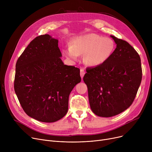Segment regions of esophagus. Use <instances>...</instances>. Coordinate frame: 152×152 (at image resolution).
Segmentation results:
<instances>
[{"label":"esophagus","instance_id":"esophagus-1","mask_svg":"<svg viewBox=\"0 0 152 152\" xmlns=\"http://www.w3.org/2000/svg\"><path fill=\"white\" fill-rule=\"evenodd\" d=\"M80 71H81L80 75H81V78L83 79V77H84V75H85V71H84V70L83 68H81Z\"/></svg>","mask_w":152,"mask_h":152}]
</instances>
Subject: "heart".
Listing matches in <instances>:
<instances>
[{"mask_svg": "<svg viewBox=\"0 0 152 152\" xmlns=\"http://www.w3.org/2000/svg\"><path fill=\"white\" fill-rule=\"evenodd\" d=\"M114 49L112 39L91 33L75 37L71 41V45L66 47L63 52L68 58L75 60L79 55H84V61L86 65L97 66L106 61Z\"/></svg>", "mask_w": 152, "mask_h": 152, "instance_id": "obj_1", "label": "heart"}]
</instances>
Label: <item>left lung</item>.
Masks as SVG:
<instances>
[{"label": "left lung", "mask_w": 152, "mask_h": 152, "mask_svg": "<svg viewBox=\"0 0 152 152\" xmlns=\"http://www.w3.org/2000/svg\"><path fill=\"white\" fill-rule=\"evenodd\" d=\"M110 37L116 44L112 55L102 65L87 68L83 77L92 111L105 118L121 113L132 105L142 76L138 53L128 42Z\"/></svg>", "instance_id": "left-lung-1"}]
</instances>
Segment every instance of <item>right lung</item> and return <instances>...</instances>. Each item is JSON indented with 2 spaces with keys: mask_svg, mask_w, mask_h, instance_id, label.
<instances>
[{
  "mask_svg": "<svg viewBox=\"0 0 152 152\" xmlns=\"http://www.w3.org/2000/svg\"><path fill=\"white\" fill-rule=\"evenodd\" d=\"M58 40L36 37L16 63L14 89L25 112L44 123L61 119L68 110L69 95L81 82L80 69L64 65Z\"/></svg>",
  "mask_w": 152,
  "mask_h": 152,
  "instance_id": "1",
  "label": "right lung"
}]
</instances>
